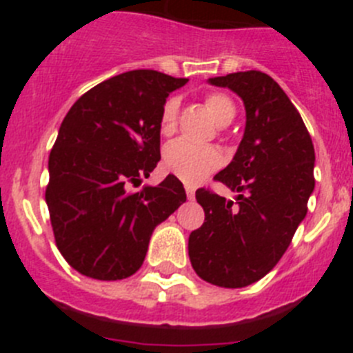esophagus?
<instances>
[{
    "label": "esophagus",
    "instance_id": "obj_1",
    "mask_svg": "<svg viewBox=\"0 0 353 353\" xmlns=\"http://www.w3.org/2000/svg\"><path fill=\"white\" fill-rule=\"evenodd\" d=\"M185 192H187V198L194 199V196H196V189H194V187H185Z\"/></svg>",
    "mask_w": 353,
    "mask_h": 353
}]
</instances>
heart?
<instances>
[{
  "instance_id": "obj_1",
  "label": "heart",
  "mask_w": 353,
  "mask_h": 353,
  "mask_svg": "<svg viewBox=\"0 0 353 353\" xmlns=\"http://www.w3.org/2000/svg\"><path fill=\"white\" fill-rule=\"evenodd\" d=\"M205 104L219 125H226L235 117V105L232 99L224 93H210ZM176 113H179V99L174 97L168 99L162 105L161 121H159L162 134H170L173 130ZM164 166L176 179L194 185L221 166V154L212 146H201L187 139H176L164 150Z\"/></svg>"
}]
</instances>
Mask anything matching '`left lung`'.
Listing matches in <instances>:
<instances>
[{"instance_id":"1","label":"left lung","mask_w":353,"mask_h":353,"mask_svg":"<svg viewBox=\"0 0 353 353\" xmlns=\"http://www.w3.org/2000/svg\"><path fill=\"white\" fill-rule=\"evenodd\" d=\"M245 108V129L233 161L214 179L235 201L205 189L196 199L205 223L189 235L192 269L203 281L244 288L260 281L288 249L314 189V148L283 88L260 70L210 77Z\"/></svg>"}]
</instances>
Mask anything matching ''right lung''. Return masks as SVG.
Returning <instances> with one entry per match:
<instances>
[{"mask_svg":"<svg viewBox=\"0 0 353 353\" xmlns=\"http://www.w3.org/2000/svg\"><path fill=\"white\" fill-rule=\"evenodd\" d=\"M187 81L148 68L125 72L88 90L61 121L46 203L56 245L83 276H132L155 226L187 199L174 174L130 191L161 161L162 105Z\"/></svg>","mask_w":353,"mask_h":353,"instance_id":"right-lung-1","label":"right lung"}]
</instances>
